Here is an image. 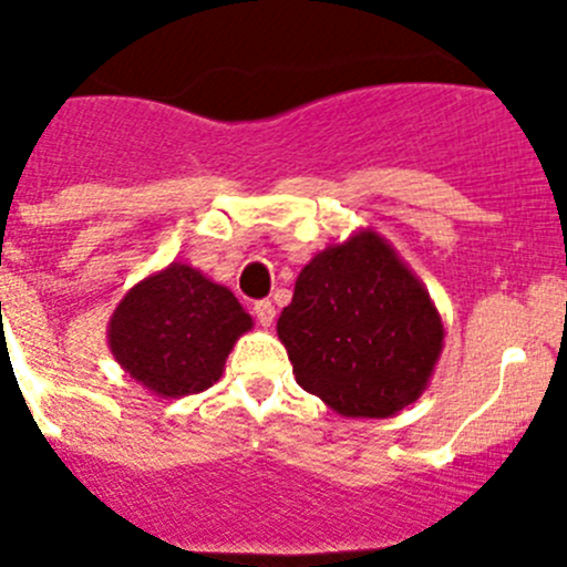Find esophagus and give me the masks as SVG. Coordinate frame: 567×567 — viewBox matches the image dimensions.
I'll return each instance as SVG.
<instances>
[{"label":"esophagus","instance_id":"esophagus-1","mask_svg":"<svg viewBox=\"0 0 567 567\" xmlns=\"http://www.w3.org/2000/svg\"><path fill=\"white\" fill-rule=\"evenodd\" d=\"M252 312H255V318H258L260 326H271L274 323V315H277V309H274L271 301L264 299V301H255Z\"/></svg>","mask_w":567,"mask_h":567}]
</instances>
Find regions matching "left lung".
Returning <instances> with one entry per match:
<instances>
[{
  "label": "left lung",
  "mask_w": 567,
  "mask_h": 567,
  "mask_svg": "<svg viewBox=\"0 0 567 567\" xmlns=\"http://www.w3.org/2000/svg\"><path fill=\"white\" fill-rule=\"evenodd\" d=\"M277 333L301 389L350 419H389L415 402L443 350L424 285L372 230L301 268Z\"/></svg>",
  "instance_id": "obj_1"
}]
</instances>
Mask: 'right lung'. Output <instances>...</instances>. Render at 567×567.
I'll return each mask as SVG.
<instances>
[{"label": "right lung", "instance_id": "add662e5", "mask_svg": "<svg viewBox=\"0 0 567 567\" xmlns=\"http://www.w3.org/2000/svg\"><path fill=\"white\" fill-rule=\"evenodd\" d=\"M252 318L236 296L193 266L171 264L135 285L111 318L116 361L159 396L212 389Z\"/></svg>", "mask_w": 567, "mask_h": 567}]
</instances>
